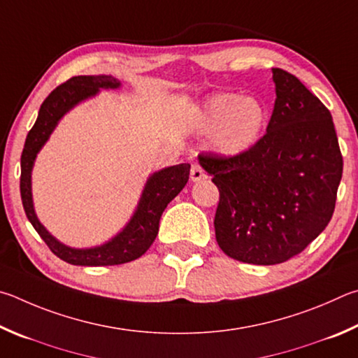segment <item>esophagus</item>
Masks as SVG:
<instances>
[{
	"label": "esophagus",
	"instance_id": "1",
	"mask_svg": "<svg viewBox=\"0 0 358 358\" xmlns=\"http://www.w3.org/2000/svg\"><path fill=\"white\" fill-rule=\"evenodd\" d=\"M206 178V173L204 169L198 165V163H195V165H192V169H190V179L193 180V182H198V180H201Z\"/></svg>",
	"mask_w": 358,
	"mask_h": 358
}]
</instances>
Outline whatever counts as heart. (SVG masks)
Masks as SVG:
<instances>
[{"mask_svg":"<svg viewBox=\"0 0 358 358\" xmlns=\"http://www.w3.org/2000/svg\"><path fill=\"white\" fill-rule=\"evenodd\" d=\"M267 124V110L258 99L218 92L203 103L196 129L212 135V148L224 157H239L255 148Z\"/></svg>","mask_w":358,"mask_h":358,"instance_id":"b5f03b06","label":"heart"}]
</instances>
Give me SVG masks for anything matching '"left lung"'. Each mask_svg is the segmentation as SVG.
<instances>
[{"label":"left lung","mask_w":358,"mask_h":358,"mask_svg":"<svg viewBox=\"0 0 358 358\" xmlns=\"http://www.w3.org/2000/svg\"><path fill=\"white\" fill-rule=\"evenodd\" d=\"M272 73L277 99L255 148L239 157L198 155L220 192L218 245L229 258L258 266L287 261L322 233L343 176L330 111L292 73Z\"/></svg>","instance_id":"left-lung-1"}]
</instances>
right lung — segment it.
I'll return each mask as SVG.
<instances>
[{"label": "right lung", "mask_w": 358, "mask_h": 358, "mask_svg": "<svg viewBox=\"0 0 358 358\" xmlns=\"http://www.w3.org/2000/svg\"><path fill=\"white\" fill-rule=\"evenodd\" d=\"M117 87H121V81L111 75H78L59 85L41 105L39 115L33 129L29 130L22 152L20 193L24 214L48 248L59 259L73 266H117L140 258L148 252L159 234V222L163 210L169 201L179 195L189 180V163L163 168L150 174L129 223L113 239L97 247H67L50 234L39 222L33 204V192H31V173L37 154L48 141L61 117L75 105L97 96L100 90H117Z\"/></svg>", "instance_id": "obj_1"}]
</instances>
